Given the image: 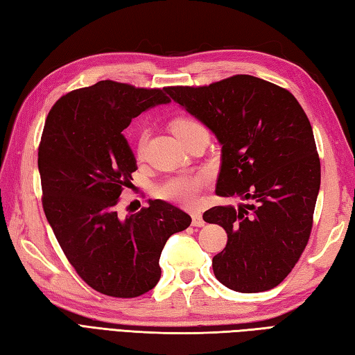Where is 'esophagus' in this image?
Wrapping results in <instances>:
<instances>
[{"instance_id": "1", "label": "esophagus", "mask_w": 355, "mask_h": 355, "mask_svg": "<svg viewBox=\"0 0 355 355\" xmlns=\"http://www.w3.org/2000/svg\"><path fill=\"white\" fill-rule=\"evenodd\" d=\"M206 223L202 220L201 212H192V225H195V227H202Z\"/></svg>"}]
</instances>
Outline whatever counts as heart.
I'll return each instance as SVG.
<instances>
[{"label": "heart", "instance_id": "b5f03b06", "mask_svg": "<svg viewBox=\"0 0 355 355\" xmlns=\"http://www.w3.org/2000/svg\"><path fill=\"white\" fill-rule=\"evenodd\" d=\"M200 126L201 125L197 122V120H193L191 117H178L172 122V131L175 132L178 139H182L183 135H186L187 132H191L192 130H195V128H200ZM146 140H148L146 131L140 132L139 141H137L140 155L143 154V150H145ZM202 183H205V177L201 175L178 177V178L169 180L168 183H164L160 189H158V195L164 200L178 202V205L191 206L193 202H197Z\"/></svg>", "mask_w": 355, "mask_h": 355}]
</instances>
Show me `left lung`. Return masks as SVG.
Segmentation results:
<instances>
[{
  "mask_svg": "<svg viewBox=\"0 0 355 355\" xmlns=\"http://www.w3.org/2000/svg\"><path fill=\"white\" fill-rule=\"evenodd\" d=\"M164 92L221 145L216 195L248 201L202 215L227 232V245L212 259L216 279L239 293L275 288L313 227L320 162L310 120L290 92L248 74Z\"/></svg>",
  "mask_w": 355,
  "mask_h": 355,
  "instance_id": "obj_1",
  "label": "left lung"
}]
</instances>
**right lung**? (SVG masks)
<instances>
[{"mask_svg": "<svg viewBox=\"0 0 355 355\" xmlns=\"http://www.w3.org/2000/svg\"><path fill=\"white\" fill-rule=\"evenodd\" d=\"M169 102L164 88L101 80L62 96L45 120L37 153L45 216L78 275L107 296L153 290L166 241L192 221L163 200H149L125 220L116 210L137 169L123 130L143 111Z\"/></svg>", "mask_w": 355, "mask_h": 355, "instance_id": "obj_1", "label": "right lung"}]
</instances>
